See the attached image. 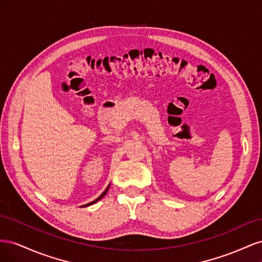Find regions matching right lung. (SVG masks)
<instances>
[{"label":"right lung","instance_id":"obj_1","mask_svg":"<svg viewBox=\"0 0 262 262\" xmlns=\"http://www.w3.org/2000/svg\"><path fill=\"white\" fill-rule=\"evenodd\" d=\"M109 186H110V185H109ZM109 186H108V187L106 188V190H105V191H104V192H102V193H101V194H100V195H99V196L97 198V199H96V200H94V201H92V202H90V203H87L86 205H83V207H89V205H91V204H93V203H95V202H97V201H99V200L101 199V198H102V196H104V195H105V194L107 193V191H108V189H109Z\"/></svg>","mask_w":262,"mask_h":262}]
</instances>
